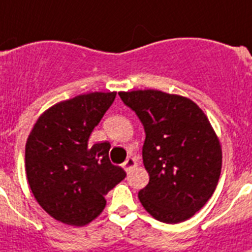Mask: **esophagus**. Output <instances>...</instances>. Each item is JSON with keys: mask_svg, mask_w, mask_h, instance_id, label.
<instances>
[{"mask_svg": "<svg viewBox=\"0 0 252 252\" xmlns=\"http://www.w3.org/2000/svg\"><path fill=\"white\" fill-rule=\"evenodd\" d=\"M122 166H124V168L126 170V172H130L131 170L136 166V159L132 158V157H128V158L124 162V165Z\"/></svg>", "mask_w": 252, "mask_h": 252, "instance_id": "obj_1", "label": "esophagus"}]
</instances>
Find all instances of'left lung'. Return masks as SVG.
Wrapping results in <instances>:
<instances>
[{"instance_id":"obj_1","label":"left lung","mask_w":252,"mask_h":252,"mask_svg":"<svg viewBox=\"0 0 252 252\" xmlns=\"http://www.w3.org/2000/svg\"><path fill=\"white\" fill-rule=\"evenodd\" d=\"M144 126L143 162L149 183L144 209L167 224L192 218L211 198L221 171V148L202 109L158 90L118 93Z\"/></svg>"}]
</instances>
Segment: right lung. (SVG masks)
Listing matches in <instances>:
<instances>
[{"mask_svg": "<svg viewBox=\"0 0 252 252\" xmlns=\"http://www.w3.org/2000/svg\"><path fill=\"white\" fill-rule=\"evenodd\" d=\"M116 93H91L49 108L28 136L26 171L37 202L68 225L93 221L105 207L111 189L126 172L109 159V143L89 144L95 126Z\"/></svg>", "mask_w": 252, "mask_h": 252, "instance_id": "1", "label": "right lung"}]
</instances>
